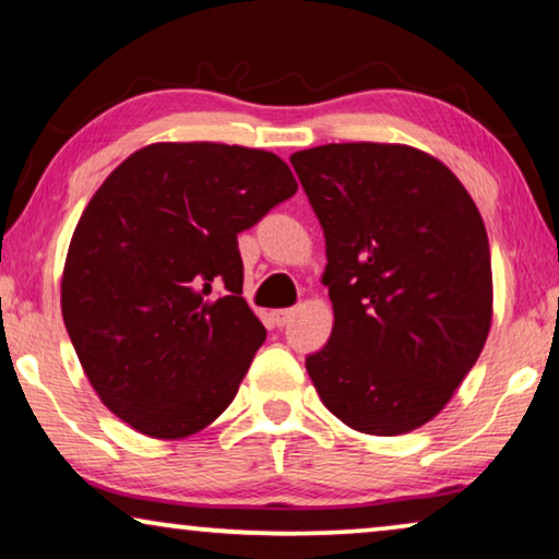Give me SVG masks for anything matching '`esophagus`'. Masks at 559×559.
Listing matches in <instances>:
<instances>
[{
	"mask_svg": "<svg viewBox=\"0 0 559 559\" xmlns=\"http://www.w3.org/2000/svg\"><path fill=\"white\" fill-rule=\"evenodd\" d=\"M293 318H295V308H285V310L274 312V323H277L280 328H285Z\"/></svg>",
	"mask_w": 559,
	"mask_h": 559,
	"instance_id": "1",
	"label": "esophagus"
}]
</instances>
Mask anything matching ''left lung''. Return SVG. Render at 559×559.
I'll return each instance as SVG.
<instances>
[{"instance_id": "left-lung-1", "label": "left lung", "mask_w": 559, "mask_h": 559, "mask_svg": "<svg viewBox=\"0 0 559 559\" xmlns=\"http://www.w3.org/2000/svg\"><path fill=\"white\" fill-rule=\"evenodd\" d=\"M289 163L323 226L335 318L305 369L354 430H417L450 402L488 338L484 218L440 159L407 144H323Z\"/></svg>"}]
</instances>
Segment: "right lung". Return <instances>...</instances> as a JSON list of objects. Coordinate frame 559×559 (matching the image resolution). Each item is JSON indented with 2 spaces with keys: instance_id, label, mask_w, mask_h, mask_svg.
<instances>
[{
  "instance_id": "add662e5",
  "label": "right lung",
  "mask_w": 559,
  "mask_h": 559,
  "mask_svg": "<svg viewBox=\"0 0 559 559\" xmlns=\"http://www.w3.org/2000/svg\"><path fill=\"white\" fill-rule=\"evenodd\" d=\"M295 190L272 152L157 142L88 201L60 308L98 400L136 432L188 438L234 402L266 338L241 297L236 236Z\"/></svg>"
}]
</instances>
